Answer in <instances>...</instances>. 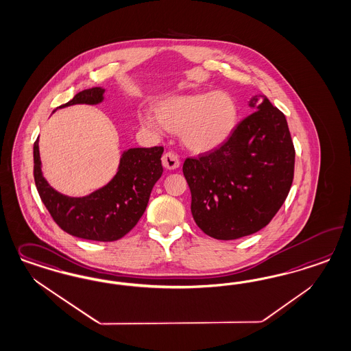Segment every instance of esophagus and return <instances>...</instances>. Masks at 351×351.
Here are the masks:
<instances>
[{
	"label": "esophagus",
	"instance_id": "obj_1",
	"mask_svg": "<svg viewBox=\"0 0 351 351\" xmlns=\"http://www.w3.org/2000/svg\"><path fill=\"white\" fill-rule=\"evenodd\" d=\"M162 165H164V168H167V169L173 170L177 169L178 167H180V158L176 155V154H173V152H167V154H164V156H162Z\"/></svg>",
	"mask_w": 351,
	"mask_h": 351
}]
</instances>
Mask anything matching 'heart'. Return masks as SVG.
I'll list each match as a JSON object with an SVG mask.
<instances>
[{"mask_svg": "<svg viewBox=\"0 0 351 351\" xmlns=\"http://www.w3.org/2000/svg\"><path fill=\"white\" fill-rule=\"evenodd\" d=\"M155 112L156 119L141 113V126L151 132L167 129L181 133L183 145L196 154L222 147L239 121L238 103L226 91L168 97L156 104Z\"/></svg>", "mask_w": 351, "mask_h": 351, "instance_id": "1", "label": "heart"}]
</instances>
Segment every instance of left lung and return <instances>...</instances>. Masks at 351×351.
<instances>
[{
    "instance_id": "8db88e82",
    "label": "left lung",
    "mask_w": 351,
    "mask_h": 351,
    "mask_svg": "<svg viewBox=\"0 0 351 351\" xmlns=\"http://www.w3.org/2000/svg\"><path fill=\"white\" fill-rule=\"evenodd\" d=\"M250 113L222 147L186 158L191 213L218 240L248 237L269 225L293 182V142L284 113L265 95L249 101Z\"/></svg>"
}]
</instances>
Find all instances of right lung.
<instances>
[{
    "label": "right lung",
    "mask_w": 351,
    "mask_h": 351,
    "mask_svg": "<svg viewBox=\"0 0 351 351\" xmlns=\"http://www.w3.org/2000/svg\"><path fill=\"white\" fill-rule=\"evenodd\" d=\"M104 89L77 93L63 108L98 104ZM56 112V111H53ZM162 147L129 148L120 158L117 173L104 187L82 197L58 193L43 176L38 138L34 145V176L38 195L58 226L69 235L95 241H114L136 226L145 213L152 187L162 174Z\"/></svg>",
    "instance_id": "obj_1"
}]
</instances>
